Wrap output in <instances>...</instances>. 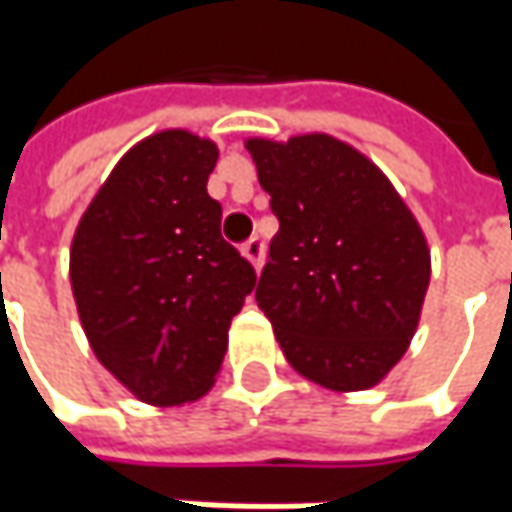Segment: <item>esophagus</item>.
I'll list each match as a JSON object with an SVG mask.
<instances>
[{"label":"esophagus","instance_id":"esophagus-1","mask_svg":"<svg viewBox=\"0 0 512 512\" xmlns=\"http://www.w3.org/2000/svg\"><path fill=\"white\" fill-rule=\"evenodd\" d=\"M242 253H245L247 262L259 270V267H262V259H265V242H262L259 236H253V239H247L245 245H242Z\"/></svg>","mask_w":512,"mask_h":512}]
</instances>
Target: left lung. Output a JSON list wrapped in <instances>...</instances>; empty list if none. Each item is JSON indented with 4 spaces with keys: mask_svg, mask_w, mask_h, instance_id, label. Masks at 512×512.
I'll return each instance as SVG.
<instances>
[{
    "mask_svg": "<svg viewBox=\"0 0 512 512\" xmlns=\"http://www.w3.org/2000/svg\"><path fill=\"white\" fill-rule=\"evenodd\" d=\"M245 148L279 219L256 302L285 359L327 390L379 384L407 353L430 285L416 216L336 136L247 139Z\"/></svg>",
    "mask_w": 512,
    "mask_h": 512,
    "instance_id": "obj_1",
    "label": "left lung"
}]
</instances>
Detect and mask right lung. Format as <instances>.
<instances>
[{
	"label": "right lung",
	"instance_id": "obj_1",
	"mask_svg": "<svg viewBox=\"0 0 512 512\" xmlns=\"http://www.w3.org/2000/svg\"><path fill=\"white\" fill-rule=\"evenodd\" d=\"M219 148L159 130L119 159L70 242V287L96 359L145 404L179 407L213 387L256 273L222 239L207 196Z\"/></svg>",
	"mask_w": 512,
	"mask_h": 512
}]
</instances>
